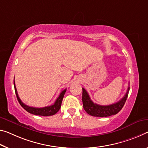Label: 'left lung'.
Instances as JSON below:
<instances>
[{
  "mask_svg": "<svg viewBox=\"0 0 148 148\" xmlns=\"http://www.w3.org/2000/svg\"><path fill=\"white\" fill-rule=\"evenodd\" d=\"M130 87H128L125 95L115 103L109 105H99L94 103L91 100L88 93L84 88H82V102L84 109L88 114L93 116H109L116 114L121 111L125 105L128 97V93Z\"/></svg>",
  "mask_w": 148,
  "mask_h": 148,
  "instance_id": "8db88e82",
  "label": "left lung"
}]
</instances>
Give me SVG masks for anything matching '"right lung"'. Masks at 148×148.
<instances>
[{"instance_id":"obj_1","label":"right lung","mask_w":148,"mask_h":148,"mask_svg":"<svg viewBox=\"0 0 148 148\" xmlns=\"http://www.w3.org/2000/svg\"><path fill=\"white\" fill-rule=\"evenodd\" d=\"M14 89H15V92L16 97H17V99L19 103L20 104L21 106H22L23 109H24L25 111H27L29 113L35 114V115H39V116H51L55 114L57 112L59 111L60 107H61V103L63 99V97H64V95L65 94L66 91V89H64V90L61 91V93H60L59 96L55 101V103L53 105H51V106H47L45 107L42 108H36L33 107H29L28 105H26L25 104L23 103L21 101L20 99L19 96L18 95L17 90H16V86H15V82L14 80Z\"/></svg>"}]
</instances>
